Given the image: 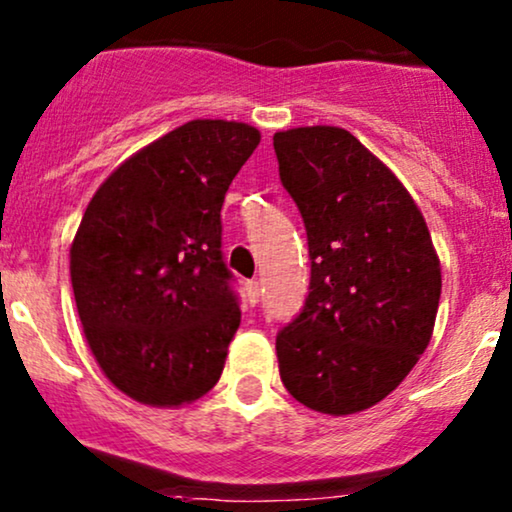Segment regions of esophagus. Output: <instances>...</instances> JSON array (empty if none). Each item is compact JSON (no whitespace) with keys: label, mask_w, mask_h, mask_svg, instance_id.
<instances>
[{"label":"esophagus","mask_w":512,"mask_h":512,"mask_svg":"<svg viewBox=\"0 0 512 512\" xmlns=\"http://www.w3.org/2000/svg\"><path fill=\"white\" fill-rule=\"evenodd\" d=\"M245 291H248V298H250L252 305L260 301V296H262L260 281H248V284H245Z\"/></svg>","instance_id":"1"}]
</instances>
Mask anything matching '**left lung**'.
<instances>
[{
  "label": "left lung",
  "instance_id": "8db88e82",
  "mask_svg": "<svg viewBox=\"0 0 512 512\" xmlns=\"http://www.w3.org/2000/svg\"><path fill=\"white\" fill-rule=\"evenodd\" d=\"M310 250L303 313L276 337L281 383L330 416L383 402L431 342L440 260L407 187L342 127L274 134Z\"/></svg>",
  "mask_w": 512,
  "mask_h": 512
}]
</instances>
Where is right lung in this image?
I'll return each instance as SVG.
<instances>
[{
	"label": "right lung",
	"instance_id": "obj_1",
	"mask_svg": "<svg viewBox=\"0 0 512 512\" xmlns=\"http://www.w3.org/2000/svg\"><path fill=\"white\" fill-rule=\"evenodd\" d=\"M260 144L236 120H190L122 161L69 248L88 349L134 402L175 409L219 383L240 325L221 257L228 185Z\"/></svg>",
	"mask_w": 512,
	"mask_h": 512
}]
</instances>
